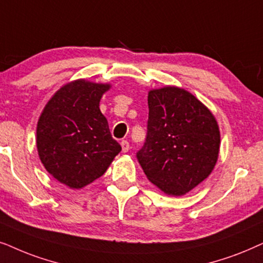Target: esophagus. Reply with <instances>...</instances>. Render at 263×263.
Returning <instances> with one entry per match:
<instances>
[{"label": "esophagus", "instance_id": "1", "mask_svg": "<svg viewBox=\"0 0 263 263\" xmlns=\"http://www.w3.org/2000/svg\"><path fill=\"white\" fill-rule=\"evenodd\" d=\"M121 148H122V152L124 153H127L129 150V143L127 141H121Z\"/></svg>", "mask_w": 263, "mask_h": 263}]
</instances>
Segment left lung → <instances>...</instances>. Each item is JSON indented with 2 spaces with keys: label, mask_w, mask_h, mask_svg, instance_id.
I'll list each match as a JSON object with an SVG mask.
<instances>
[{
  "label": "left lung",
  "mask_w": 263,
  "mask_h": 263,
  "mask_svg": "<svg viewBox=\"0 0 263 263\" xmlns=\"http://www.w3.org/2000/svg\"><path fill=\"white\" fill-rule=\"evenodd\" d=\"M144 145L137 153L145 176L161 191L181 196L208 178L218 161L220 131L212 111L177 86L148 93Z\"/></svg>",
  "instance_id": "8db88e82"
}]
</instances>
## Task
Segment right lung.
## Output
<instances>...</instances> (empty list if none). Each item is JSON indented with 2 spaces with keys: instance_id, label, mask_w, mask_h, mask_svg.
I'll return each instance as SVG.
<instances>
[{
  "instance_id": "1",
  "label": "right lung",
  "mask_w": 263,
  "mask_h": 263,
  "mask_svg": "<svg viewBox=\"0 0 263 263\" xmlns=\"http://www.w3.org/2000/svg\"><path fill=\"white\" fill-rule=\"evenodd\" d=\"M110 84L78 79L60 87L45 104L37 124V150L45 170L71 189L103 176L121 146L100 110Z\"/></svg>"
}]
</instances>
